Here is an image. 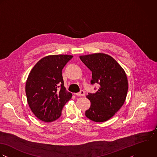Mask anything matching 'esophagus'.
Segmentation results:
<instances>
[{
	"label": "esophagus",
	"mask_w": 157,
	"mask_h": 157,
	"mask_svg": "<svg viewBox=\"0 0 157 157\" xmlns=\"http://www.w3.org/2000/svg\"><path fill=\"white\" fill-rule=\"evenodd\" d=\"M75 94H76V95H77V96H84L85 95V92H84V90H81L79 92L76 93Z\"/></svg>",
	"instance_id": "34e87169"
}]
</instances>
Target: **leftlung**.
<instances>
[{
  "instance_id": "left-lung-1",
  "label": "left lung",
  "mask_w": 157,
  "mask_h": 157,
  "mask_svg": "<svg viewBox=\"0 0 157 157\" xmlns=\"http://www.w3.org/2000/svg\"><path fill=\"white\" fill-rule=\"evenodd\" d=\"M80 59L92 73L91 84L99 85L95 94L87 98L91 105L86 116L94 122H104L111 118L123 106L128 90L124 70L110 56L104 53L80 56Z\"/></svg>"
}]
</instances>
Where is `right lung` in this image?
I'll return each instance as SVG.
<instances>
[{
	"label": "right lung",
	"mask_w": 157,
	"mask_h": 157,
	"mask_svg": "<svg viewBox=\"0 0 157 157\" xmlns=\"http://www.w3.org/2000/svg\"><path fill=\"white\" fill-rule=\"evenodd\" d=\"M73 56L50 55L39 61L26 82L27 102L34 115L44 122L58 119L72 96L63 84L62 70Z\"/></svg>",
	"instance_id": "obj_1"
}]
</instances>
